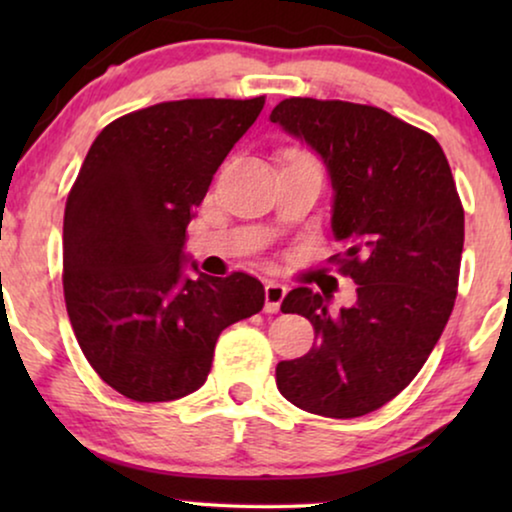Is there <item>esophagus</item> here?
I'll use <instances>...</instances> for the list:
<instances>
[{
	"label": "esophagus",
	"instance_id": "obj_1",
	"mask_svg": "<svg viewBox=\"0 0 512 512\" xmlns=\"http://www.w3.org/2000/svg\"><path fill=\"white\" fill-rule=\"evenodd\" d=\"M286 286L279 282H268L265 284V312L277 314L279 307H282V300L286 298Z\"/></svg>",
	"mask_w": 512,
	"mask_h": 512
}]
</instances>
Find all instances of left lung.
<instances>
[{
    "instance_id": "1",
    "label": "left lung",
    "mask_w": 512,
    "mask_h": 512,
    "mask_svg": "<svg viewBox=\"0 0 512 512\" xmlns=\"http://www.w3.org/2000/svg\"><path fill=\"white\" fill-rule=\"evenodd\" d=\"M270 121L326 165L340 270L359 284L340 312L289 291L282 312L310 319L317 345L277 363V389L314 415H368L415 380L452 314L464 249L452 170L429 132L366 104L289 97Z\"/></svg>"
}]
</instances>
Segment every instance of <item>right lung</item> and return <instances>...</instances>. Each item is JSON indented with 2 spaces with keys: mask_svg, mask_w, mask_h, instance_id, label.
I'll use <instances>...</instances> for the list:
<instances>
[{
  "mask_svg": "<svg viewBox=\"0 0 512 512\" xmlns=\"http://www.w3.org/2000/svg\"><path fill=\"white\" fill-rule=\"evenodd\" d=\"M263 104H153L109 123L83 160L62 228L67 314L95 373L132 401L193 394L223 328L263 310L256 277H209L184 251L195 209Z\"/></svg>",
  "mask_w": 512,
  "mask_h": 512,
  "instance_id": "obj_1",
  "label": "right lung"
}]
</instances>
